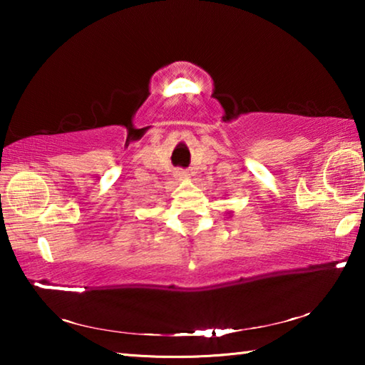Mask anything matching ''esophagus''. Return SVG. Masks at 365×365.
Segmentation results:
<instances>
[{
	"label": "esophagus",
	"mask_w": 365,
	"mask_h": 365,
	"mask_svg": "<svg viewBox=\"0 0 365 365\" xmlns=\"http://www.w3.org/2000/svg\"><path fill=\"white\" fill-rule=\"evenodd\" d=\"M188 172L187 170H183V169H177L175 170V177L177 178H180V180H185V178H188Z\"/></svg>",
	"instance_id": "esophagus-1"
}]
</instances>
